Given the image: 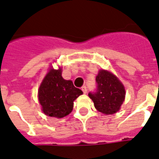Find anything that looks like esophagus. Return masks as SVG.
I'll return each instance as SVG.
<instances>
[{
  "label": "esophagus",
  "mask_w": 159,
  "mask_h": 159,
  "mask_svg": "<svg viewBox=\"0 0 159 159\" xmlns=\"http://www.w3.org/2000/svg\"><path fill=\"white\" fill-rule=\"evenodd\" d=\"M81 90H82V92H83L84 93H87V88H86V86H85V85L81 87Z\"/></svg>",
  "instance_id": "1"
}]
</instances>
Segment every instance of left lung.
<instances>
[{
    "label": "left lung",
    "instance_id": "left-lung-1",
    "mask_svg": "<svg viewBox=\"0 0 159 159\" xmlns=\"http://www.w3.org/2000/svg\"><path fill=\"white\" fill-rule=\"evenodd\" d=\"M96 89L88 93L95 108L103 114H115L125 99L123 85L116 76L103 70L96 77Z\"/></svg>",
    "mask_w": 159,
    "mask_h": 159
}]
</instances>
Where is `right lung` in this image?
Listing matches in <instances>:
<instances>
[{"label":"right lung","mask_w":159,"mask_h":159,"mask_svg":"<svg viewBox=\"0 0 159 159\" xmlns=\"http://www.w3.org/2000/svg\"><path fill=\"white\" fill-rule=\"evenodd\" d=\"M82 94V91L76 88L72 81L61 77V70H50L44 78L38 90L40 104L46 115L63 118L70 114L74 107V101Z\"/></svg>","instance_id":"right-lung-1"}]
</instances>
